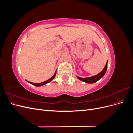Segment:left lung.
I'll use <instances>...</instances> for the list:
<instances>
[{
	"label": "left lung",
	"mask_w": 133,
	"mask_h": 133,
	"mask_svg": "<svg viewBox=\"0 0 133 133\" xmlns=\"http://www.w3.org/2000/svg\"><path fill=\"white\" fill-rule=\"evenodd\" d=\"M107 68H108V61L107 62L106 65L104 67V69H103V70L102 71H100V73L94 76H90V77H88V78H80L79 76H76V78H77L78 79H79L80 80H81V81L83 82H85L88 84H92V83H94L96 82H98L99 80H100L101 78H102L104 75H105L107 70Z\"/></svg>",
	"instance_id": "obj_1"
}]
</instances>
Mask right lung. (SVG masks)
<instances>
[{"mask_svg":"<svg viewBox=\"0 0 133 133\" xmlns=\"http://www.w3.org/2000/svg\"><path fill=\"white\" fill-rule=\"evenodd\" d=\"M56 74H57V70L55 71L54 74L53 75V76H52L51 78H50L49 79H48V80H46V81L43 82L41 83H31V82H28V81H27V80H26V82H27L28 83H29L32 84V85H34V86H36V87H41V86H43V85H45V84H47V83H49V82H50L51 81V80H53L54 79V78L55 77Z\"/></svg>","mask_w":133,"mask_h":133,"instance_id":"obj_1","label":"right lung"}]
</instances>
